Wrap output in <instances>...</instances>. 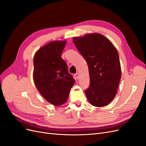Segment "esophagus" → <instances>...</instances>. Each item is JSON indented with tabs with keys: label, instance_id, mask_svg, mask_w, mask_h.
I'll list each match as a JSON object with an SVG mask.
<instances>
[{
	"label": "esophagus",
	"instance_id": "obj_1",
	"mask_svg": "<svg viewBox=\"0 0 146 146\" xmlns=\"http://www.w3.org/2000/svg\"><path fill=\"white\" fill-rule=\"evenodd\" d=\"M75 76H76V78L77 79H78V78H79V74H78V73L75 74Z\"/></svg>",
	"mask_w": 146,
	"mask_h": 146
}]
</instances>
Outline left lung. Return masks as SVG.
<instances>
[{"instance_id":"left-lung-1","label":"left lung","mask_w":146,"mask_h":146,"mask_svg":"<svg viewBox=\"0 0 146 146\" xmlns=\"http://www.w3.org/2000/svg\"><path fill=\"white\" fill-rule=\"evenodd\" d=\"M74 43L86 61L90 84L85 90L86 98L95 107L108 105L115 97L121 77V69L116 48L99 33L74 37Z\"/></svg>"}]
</instances>
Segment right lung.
<instances>
[{"mask_svg": "<svg viewBox=\"0 0 146 146\" xmlns=\"http://www.w3.org/2000/svg\"><path fill=\"white\" fill-rule=\"evenodd\" d=\"M66 43L65 41L50 42L39 48L33 58L35 86L44 98L55 106L66 102L75 83L61 58Z\"/></svg>", "mask_w": 146, "mask_h": 146, "instance_id": "add662e5", "label": "right lung"}]
</instances>
